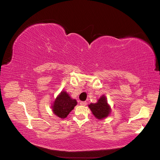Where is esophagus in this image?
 Returning <instances> with one entry per match:
<instances>
[{"instance_id": "34e87169", "label": "esophagus", "mask_w": 160, "mask_h": 160, "mask_svg": "<svg viewBox=\"0 0 160 160\" xmlns=\"http://www.w3.org/2000/svg\"><path fill=\"white\" fill-rule=\"evenodd\" d=\"M80 105L82 106H85L87 105V102L86 101H81Z\"/></svg>"}]
</instances>
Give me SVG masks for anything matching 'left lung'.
<instances>
[{
	"label": "left lung",
	"mask_w": 160,
	"mask_h": 160,
	"mask_svg": "<svg viewBox=\"0 0 160 160\" xmlns=\"http://www.w3.org/2000/svg\"><path fill=\"white\" fill-rule=\"evenodd\" d=\"M89 108L95 117L99 120L107 118L111 113V107L108 103L107 98L103 95L95 103H90Z\"/></svg>",
	"instance_id": "1"
}]
</instances>
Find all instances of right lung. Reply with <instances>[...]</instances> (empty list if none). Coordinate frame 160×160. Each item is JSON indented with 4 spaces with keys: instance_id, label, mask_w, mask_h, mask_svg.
Returning a JSON list of instances; mask_svg holds the SVG:
<instances>
[{
    "instance_id": "obj_1",
    "label": "right lung",
    "mask_w": 160,
    "mask_h": 160,
    "mask_svg": "<svg viewBox=\"0 0 160 160\" xmlns=\"http://www.w3.org/2000/svg\"><path fill=\"white\" fill-rule=\"evenodd\" d=\"M77 104L65 91H62L55 99L51 106L53 113L61 119H65Z\"/></svg>"
}]
</instances>
